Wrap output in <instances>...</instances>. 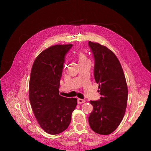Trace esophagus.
I'll return each mask as SVG.
<instances>
[{
	"label": "esophagus",
	"instance_id": "esophagus-1",
	"mask_svg": "<svg viewBox=\"0 0 151 151\" xmlns=\"http://www.w3.org/2000/svg\"><path fill=\"white\" fill-rule=\"evenodd\" d=\"M86 101L84 99H78V104H82L83 103H84Z\"/></svg>",
	"mask_w": 151,
	"mask_h": 151
}]
</instances>
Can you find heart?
<instances>
[{
  "label": "heart",
  "mask_w": 151,
  "mask_h": 151,
  "mask_svg": "<svg viewBox=\"0 0 151 151\" xmlns=\"http://www.w3.org/2000/svg\"><path fill=\"white\" fill-rule=\"evenodd\" d=\"M78 58L79 63H80L89 60L86 54L83 51H79L78 52Z\"/></svg>",
  "instance_id": "heart-1"
}]
</instances>
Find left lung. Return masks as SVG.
<instances>
[{"mask_svg": "<svg viewBox=\"0 0 151 151\" xmlns=\"http://www.w3.org/2000/svg\"><path fill=\"white\" fill-rule=\"evenodd\" d=\"M95 59L94 78L101 97L90 101L92 130L100 134L113 133L121 124L127 104L128 89L121 63L114 53L98 43L88 42Z\"/></svg>", "mask_w": 151, "mask_h": 151, "instance_id": "8db88e82", "label": "left lung"}]
</instances>
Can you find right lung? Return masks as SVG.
<instances>
[{"instance_id": "right-lung-1", "label": "right lung", "mask_w": 151, "mask_h": 151, "mask_svg": "<svg viewBox=\"0 0 151 151\" xmlns=\"http://www.w3.org/2000/svg\"><path fill=\"white\" fill-rule=\"evenodd\" d=\"M73 45H56L43 51L32 67L29 96L37 122L50 134L65 131L77 105L76 98L59 95L65 55Z\"/></svg>"}]
</instances>
